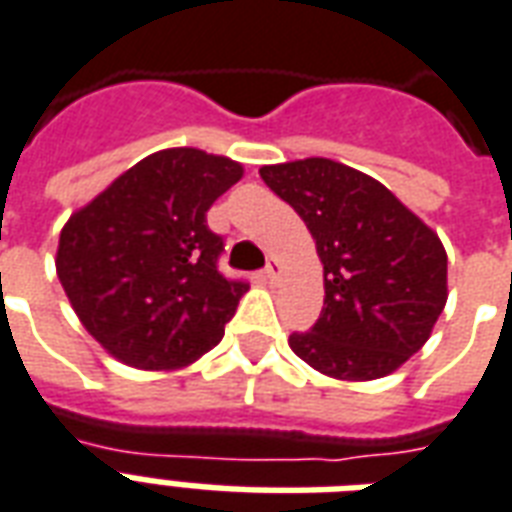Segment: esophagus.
I'll use <instances>...</instances> for the list:
<instances>
[{
    "label": "esophagus",
    "mask_w": 512,
    "mask_h": 512,
    "mask_svg": "<svg viewBox=\"0 0 512 512\" xmlns=\"http://www.w3.org/2000/svg\"><path fill=\"white\" fill-rule=\"evenodd\" d=\"M261 275H264V280H267V283H275L280 275V261L267 259V267H264V272H261Z\"/></svg>",
    "instance_id": "obj_1"
}]
</instances>
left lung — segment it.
<instances>
[{
	"instance_id": "obj_1",
	"label": "left lung",
	"mask_w": 512,
	"mask_h": 512,
	"mask_svg": "<svg viewBox=\"0 0 512 512\" xmlns=\"http://www.w3.org/2000/svg\"><path fill=\"white\" fill-rule=\"evenodd\" d=\"M294 207L324 264V310L291 351L337 380H375L421 351L448 299L440 237L383 183L332 159L259 169Z\"/></svg>"
}]
</instances>
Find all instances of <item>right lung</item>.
Instances as JSON below:
<instances>
[{
  "label": "right lung",
  "mask_w": 512,
  "mask_h": 512,
  "mask_svg": "<svg viewBox=\"0 0 512 512\" xmlns=\"http://www.w3.org/2000/svg\"><path fill=\"white\" fill-rule=\"evenodd\" d=\"M242 178L226 156L167 148L69 218L56 272L75 313L107 353L137 370H178L221 343L248 291L221 275L224 237L207 210Z\"/></svg>",
  "instance_id": "obj_1"
}]
</instances>
